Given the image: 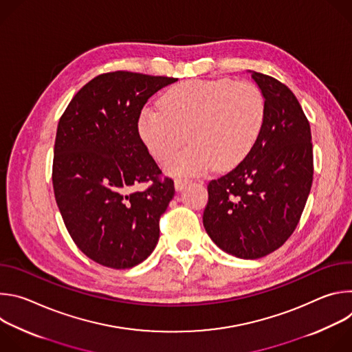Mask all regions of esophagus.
Listing matches in <instances>:
<instances>
[{
	"label": "esophagus",
	"instance_id": "obj_1",
	"mask_svg": "<svg viewBox=\"0 0 352 352\" xmlns=\"http://www.w3.org/2000/svg\"><path fill=\"white\" fill-rule=\"evenodd\" d=\"M188 184V179H184V178H177L175 182H174V186L177 190H181L185 185Z\"/></svg>",
	"mask_w": 352,
	"mask_h": 352
}]
</instances>
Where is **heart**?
<instances>
[{
  "mask_svg": "<svg viewBox=\"0 0 352 352\" xmlns=\"http://www.w3.org/2000/svg\"><path fill=\"white\" fill-rule=\"evenodd\" d=\"M160 110L143 109L139 133L152 156L173 174H200L238 166L255 146L266 117L262 90L249 80H189L170 89Z\"/></svg>",
  "mask_w": 352,
  "mask_h": 352,
  "instance_id": "1",
  "label": "heart"
}]
</instances>
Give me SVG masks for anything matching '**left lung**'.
<instances>
[{
    "label": "left lung",
    "mask_w": 352,
    "mask_h": 352,
    "mask_svg": "<svg viewBox=\"0 0 352 352\" xmlns=\"http://www.w3.org/2000/svg\"><path fill=\"white\" fill-rule=\"evenodd\" d=\"M266 100L261 135L249 155L208 185L204 226L224 252L259 259L278 249L296 228L314 179L309 121L280 80L250 72Z\"/></svg>",
    "instance_id": "obj_1"
}]
</instances>
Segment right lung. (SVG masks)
I'll return each instance as SVG.
<instances>
[{
    "instance_id": "right-lung-1",
    "label": "right lung",
    "mask_w": 352,
    "mask_h": 352,
    "mask_svg": "<svg viewBox=\"0 0 352 352\" xmlns=\"http://www.w3.org/2000/svg\"><path fill=\"white\" fill-rule=\"evenodd\" d=\"M175 78L128 71L87 82L60 118L53 188L65 227L91 261L111 269L143 262L160 236V217L174 197L140 139L143 106ZM148 186L140 191L139 184Z\"/></svg>"
}]
</instances>
